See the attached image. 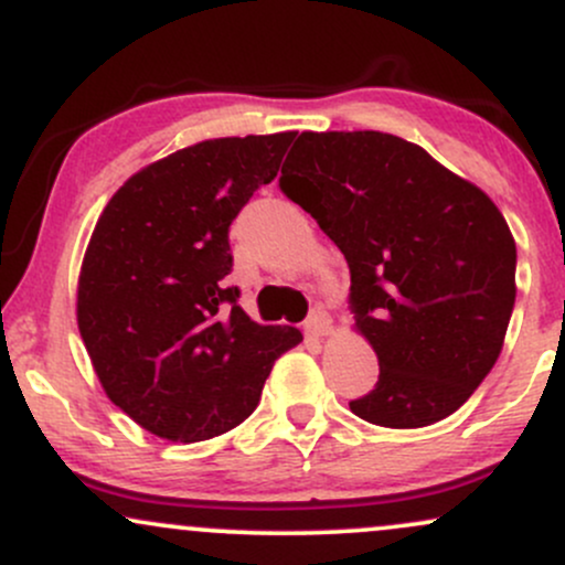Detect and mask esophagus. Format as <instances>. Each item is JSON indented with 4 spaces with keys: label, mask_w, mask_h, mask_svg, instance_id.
<instances>
[{
    "label": "esophagus",
    "mask_w": 565,
    "mask_h": 565,
    "mask_svg": "<svg viewBox=\"0 0 565 565\" xmlns=\"http://www.w3.org/2000/svg\"><path fill=\"white\" fill-rule=\"evenodd\" d=\"M331 331V317H328V312H322V309H315V312L309 315V320L303 322V333H307L309 339H322V335H328Z\"/></svg>",
    "instance_id": "obj_1"
}]
</instances>
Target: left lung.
I'll list each match as a JSON object with an SVG mask.
<instances>
[{
  "label": "left lung",
  "mask_w": 565,
  "mask_h": 565,
  "mask_svg": "<svg viewBox=\"0 0 565 565\" xmlns=\"http://www.w3.org/2000/svg\"><path fill=\"white\" fill-rule=\"evenodd\" d=\"M280 189L350 264L354 328L379 382L350 408L392 429L451 416L502 352L515 239L475 183L379 130L301 132Z\"/></svg>",
  "instance_id": "obj_1"
}]
</instances>
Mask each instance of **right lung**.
I'll return each mask as SVG.
<instances>
[{
	"mask_svg": "<svg viewBox=\"0 0 565 565\" xmlns=\"http://www.w3.org/2000/svg\"><path fill=\"white\" fill-rule=\"evenodd\" d=\"M294 132L211 138L130 175L82 258L77 326L109 401L151 435L198 443L262 401L301 331L239 307L230 226L280 170Z\"/></svg>",
	"mask_w": 565,
	"mask_h": 565,
	"instance_id": "1",
	"label": "right lung"
}]
</instances>
